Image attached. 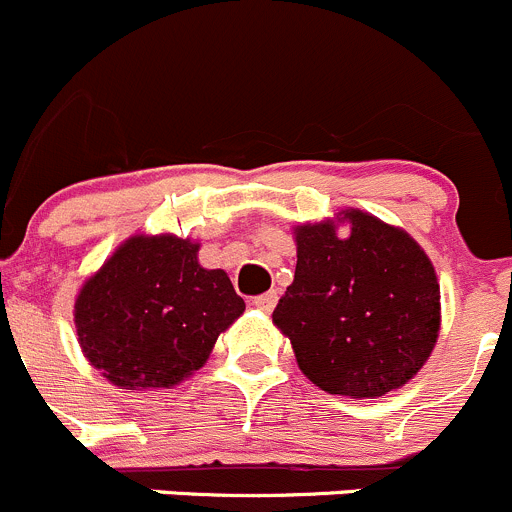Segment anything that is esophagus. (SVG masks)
<instances>
[{
	"label": "esophagus",
	"instance_id": "obj_1",
	"mask_svg": "<svg viewBox=\"0 0 512 512\" xmlns=\"http://www.w3.org/2000/svg\"><path fill=\"white\" fill-rule=\"evenodd\" d=\"M276 301H278V293L276 291H268V293H261V296H256L251 303H254L258 311L271 313L273 306H276Z\"/></svg>",
	"mask_w": 512,
	"mask_h": 512
}]
</instances>
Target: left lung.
<instances>
[{"label":"left lung","mask_w":512,"mask_h":512,"mask_svg":"<svg viewBox=\"0 0 512 512\" xmlns=\"http://www.w3.org/2000/svg\"><path fill=\"white\" fill-rule=\"evenodd\" d=\"M346 221V239L333 221L298 226L296 276L273 323L318 388L376 398L428 361L438 341L440 286L406 231L363 211H346Z\"/></svg>","instance_id":"left-lung-1"}]
</instances>
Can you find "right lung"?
<instances>
[{"label": "right lung", "mask_w": 512, "mask_h": 512, "mask_svg": "<svg viewBox=\"0 0 512 512\" xmlns=\"http://www.w3.org/2000/svg\"><path fill=\"white\" fill-rule=\"evenodd\" d=\"M199 244L134 236L89 278L74 303L79 343L114 386L169 388L199 371L246 303Z\"/></svg>", "instance_id": "add662e5"}]
</instances>
